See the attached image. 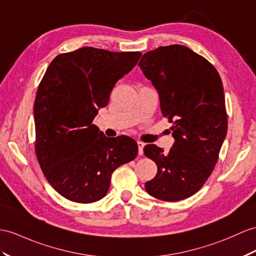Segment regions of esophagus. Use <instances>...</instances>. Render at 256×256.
<instances>
[{
  "label": "esophagus",
  "mask_w": 256,
  "mask_h": 256,
  "mask_svg": "<svg viewBox=\"0 0 256 256\" xmlns=\"http://www.w3.org/2000/svg\"><path fill=\"white\" fill-rule=\"evenodd\" d=\"M136 144H138V154L139 155H142L143 154V148H144V143L141 142V141H138L136 142Z\"/></svg>",
  "instance_id": "obj_1"
}]
</instances>
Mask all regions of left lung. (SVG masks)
Returning a JSON list of instances; mask_svg holds the SVG:
<instances>
[{
	"instance_id": "left-lung-1",
	"label": "left lung",
	"mask_w": 256,
	"mask_h": 256,
	"mask_svg": "<svg viewBox=\"0 0 256 256\" xmlns=\"http://www.w3.org/2000/svg\"><path fill=\"white\" fill-rule=\"evenodd\" d=\"M139 66L158 92L175 139L168 153L155 144L144 146L146 156L158 165L146 190L163 201L184 200L210 177L227 134L222 79L208 60L180 44L148 51Z\"/></svg>"
}]
</instances>
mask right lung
<instances>
[{"label":"right lung","mask_w":256,"mask_h":256,"mask_svg":"<svg viewBox=\"0 0 256 256\" xmlns=\"http://www.w3.org/2000/svg\"><path fill=\"white\" fill-rule=\"evenodd\" d=\"M140 58V52L86 46L60 54L48 65L34 106L36 154L48 184L67 200H101L113 172L138 154L134 139L108 138L93 120Z\"/></svg>","instance_id":"obj_1"}]
</instances>
